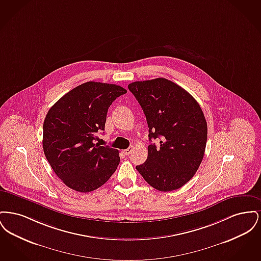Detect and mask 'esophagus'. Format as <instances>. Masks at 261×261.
<instances>
[{
  "label": "esophagus",
  "instance_id": "esophagus-1",
  "mask_svg": "<svg viewBox=\"0 0 261 261\" xmlns=\"http://www.w3.org/2000/svg\"><path fill=\"white\" fill-rule=\"evenodd\" d=\"M133 149H134L133 147H129L128 149H126L123 150V153H124L125 155H129V154L133 151Z\"/></svg>",
  "mask_w": 261,
  "mask_h": 261
}]
</instances>
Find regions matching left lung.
<instances>
[{"label": "left lung", "mask_w": 261, "mask_h": 261, "mask_svg": "<svg viewBox=\"0 0 261 261\" xmlns=\"http://www.w3.org/2000/svg\"><path fill=\"white\" fill-rule=\"evenodd\" d=\"M146 115L148 159L136 169L146 182L170 192L189 182L203 159L207 124L198 101L185 89L165 78L136 81L128 85Z\"/></svg>", "instance_id": "obj_1"}]
</instances>
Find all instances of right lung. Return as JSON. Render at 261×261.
Returning a JSON list of instances; mask_svg holds the SVG:
<instances>
[{
  "label": "right lung",
  "instance_id": "add662e5",
  "mask_svg": "<svg viewBox=\"0 0 261 261\" xmlns=\"http://www.w3.org/2000/svg\"><path fill=\"white\" fill-rule=\"evenodd\" d=\"M127 93L114 84L90 81L59 99L43 125V149L54 172L72 190L88 193L102 186L116 170L119 152L95 144L105 130L112 101Z\"/></svg>",
  "mask_w": 261,
  "mask_h": 261
}]
</instances>
